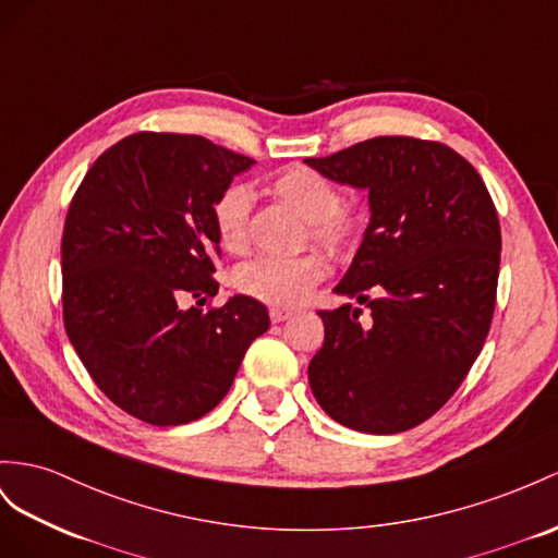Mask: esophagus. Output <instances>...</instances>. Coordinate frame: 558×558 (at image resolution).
Listing matches in <instances>:
<instances>
[{
	"label": "esophagus",
	"instance_id": "1",
	"mask_svg": "<svg viewBox=\"0 0 558 558\" xmlns=\"http://www.w3.org/2000/svg\"><path fill=\"white\" fill-rule=\"evenodd\" d=\"M268 316H270V320H274V323H282V320L292 318V316H294V311H290V308H278V306H274V308L268 311Z\"/></svg>",
	"mask_w": 558,
	"mask_h": 558
}]
</instances>
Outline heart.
Masks as SVG:
<instances>
[{
    "instance_id": "b5f03b06",
    "label": "heart",
    "mask_w": 558,
    "mask_h": 558,
    "mask_svg": "<svg viewBox=\"0 0 558 558\" xmlns=\"http://www.w3.org/2000/svg\"><path fill=\"white\" fill-rule=\"evenodd\" d=\"M268 191L282 205L294 209L306 219L308 235L320 247L337 252L349 242L353 223L349 214L339 207V193L330 179L304 165L284 167L268 183ZM252 209V193L247 185L233 183L214 203V228L219 242L228 252H238L247 242V223ZM325 274V266L316 254L294 256V259H276L259 256L242 264L233 282L235 288L256 302L270 306H296L316 288Z\"/></svg>"
}]
</instances>
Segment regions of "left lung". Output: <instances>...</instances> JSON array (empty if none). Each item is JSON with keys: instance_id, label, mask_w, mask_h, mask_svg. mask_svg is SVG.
Instances as JSON below:
<instances>
[{"instance_id": "1", "label": "left lung", "mask_w": 558, "mask_h": 558, "mask_svg": "<svg viewBox=\"0 0 558 558\" xmlns=\"http://www.w3.org/2000/svg\"><path fill=\"white\" fill-rule=\"evenodd\" d=\"M304 162L367 191L369 223L335 292L373 311L369 325L351 304L318 313L311 391L355 432H408L448 403L488 337L502 250L493 197L436 141L377 136Z\"/></svg>"}]
</instances>
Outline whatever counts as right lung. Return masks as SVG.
Returning <instances> with one entry per match:
<instances>
[{
  "instance_id": "right-lung-1",
  "label": "right lung",
  "mask_w": 558,
  "mask_h": 558,
  "mask_svg": "<svg viewBox=\"0 0 558 558\" xmlns=\"http://www.w3.org/2000/svg\"><path fill=\"white\" fill-rule=\"evenodd\" d=\"M252 165L203 136L138 132L98 157L70 203L65 332L96 387L141 422L207 415L268 330L266 306L245 294L209 311L179 308L185 294L219 292L211 209Z\"/></svg>"
}]
</instances>
